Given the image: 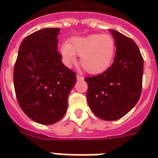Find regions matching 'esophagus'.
<instances>
[{
    "label": "esophagus",
    "mask_w": 158,
    "mask_h": 158,
    "mask_svg": "<svg viewBox=\"0 0 158 158\" xmlns=\"http://www.w3.org/2000/svg\"><path fill=\"white\" fill-rule=\"evenodd\" d=\"M77 79H78V80H84V77L81 75H79V74H77Z\"/></svg>",
    "instance_id": "esophagus-1"
}]
</instances>
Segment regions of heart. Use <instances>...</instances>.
Wrapping results in <instances>:
<instances>
[{
  "label": "heart",
  "instance_id": "obj_1",
  "mask_svg": "<svg viewBox=\"0 0 158 158\" xmlns=\"http://www.w3.org/2000/svg\"><path fill=\"white\" fill-rule=\"evenodd\" d=\"M115 53L114 38L102 34L73 37L69 44H63L61 47V54L67 64L75 62L76 55L80 56V65L90 74L102 73L109 69Z\"/></svg>",
  "mask_w": 158,
  "mask_h": 158
}]
</instances>
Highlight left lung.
<instances>
[{"instance_id": "8db88e82", "label": "left lung", "mask_w": 158, "mask_h": 158, "mask_svg": "<svg viewBox=\"0 0 158 158\" xmlns=\"http://www.w3.org/2000/svg\"><path fill=\"white\" fill-rule=\"evenodd\" d=\"M116 43V55L109 69L86 77L87 101L95 115L106 121L123 117L138 102L142 90L144 60L132 39L110 29Z\"/></svg>"}]
</instances>
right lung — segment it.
I'll list each match as a JSON object with an SVG mask.
<instances>
[{
	"mask_svg": "<svg viewBox=\"0 0 158 158\" xmlns=\"http://www.w3.org/2000/svg\"><path fill=\"white\" fill-rule=\"evenodd\" d=\"M60 29L45 28L29 35L20 45L13 69L19 106L29 118L52 124L65 115L76 73L57 52Z\"/></svg>",
	"mask_w": 158,
	"mask_h": 158,
	"instance_id": "add662e5",
	"label": "right lung"
}]
</instances>
